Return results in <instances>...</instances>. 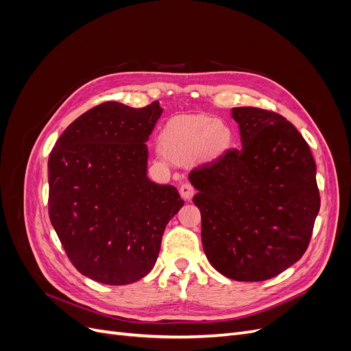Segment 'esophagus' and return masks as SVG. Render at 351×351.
Here are the masks:
<instances>
[{
  "mask_svg": "<svg viewBox=\"0 0 351 351\" xmlns=\"http://www.w3.org/2000/svg\"><path fill=\"white\" fill-rule=\"evenodd\" d=\"M180 195H182V197L184 200H190V199L193 197V195H195L193 186L189 184V183H183L182 186H180Z\"/></svg>",
  "mask_w": 351,
  "mask_h": 351,
  "instance_id": "obj_1",
  "label": "esophagus"
}]
</instances>
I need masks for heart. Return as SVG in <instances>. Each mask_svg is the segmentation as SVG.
I'll return each instance as SVG.
<instances>
[{
	"label": "heart",
	"instance_id": "b5f03b06",
	"mask_svg": "<svg viewBox=\"0 0 351 351\" xmlns=\"http://www.w3.org/2000/svg\"><path fill=\"white\" fill-rule=\"evenodd\" d=\"M164 154L176 162L197 159L199 162L217 161L234 141L232 129L209 115H184L169 120L161 132Z\"/></svg>",
	"mask_w": 351,
	"mask_h": 351
}]
</instances>
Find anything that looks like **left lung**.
Returning a JSON list of instances; mask_svg holds the SVG:
<instances>
[{"mask_svg":"<svg viewBox=\"0 0 351 351\" xmlns=\"http://www.w3.org/2000/svg\"><path fill=\"white\" fill-rule=\"evenodd\" d=\"M241 149L189 174L197 190L202 244L219 274L265 281L299 261L312 237L321 199L316 164L303 136L282 115L232 108Z\"/></svg>","mask_w":351,"mask_h":351,"instance_id":"left-lung-1","label":"left lung"}]
</instances>
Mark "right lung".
I'll list each match as a JSON object with an SVG mask.
<instances>
[{"label":"right lung","mask_w":351,"mask_h":351,"mask_svg":"<svg viewBox=\"0 0 351 351\" xmlns=\"http://www.w3.org/2000/svg\"><path fill=\"white\" fill-rule=\"evenodd\" d=\"M162 108L104 102L62 132L48 159V212L70 262L108 285L151 272L164 230L184 205L147 178V146Z\"/></svg>","instance_id":"obj_1"}]
</instances>
